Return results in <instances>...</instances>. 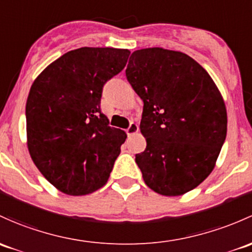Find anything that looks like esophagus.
<instances>
[{"instance_id":"1","label":"esophagus","mask_w":252,"mask_h":252,"mask_svg":"<svg viewBox=\"0 0 252 252\" xmlns=\"http://www.w3.org/2000/svg\"><path fill=\"white\" fill-rule=\"evenodd\" d=\"M126 131L128 134V136H133L134 134H136L139 131V126H137L136 123H130V126H129V128Z\"/></svg>"}]
</instances>
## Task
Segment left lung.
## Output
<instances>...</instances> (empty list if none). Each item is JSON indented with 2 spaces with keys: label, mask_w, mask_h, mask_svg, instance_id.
Listing matches in <instances>:
<instances>
[{
  "label": "left lung",
  "mask_w": 252,
  "mask_h": 252,
  "mask_svg": "<svg viewBox=\"0 0 252 252\" xmlns=\"http://www.w3.org/2000/svg\"><path fill=\"white\" fill-rule=\"evenodd\" d=\"M126 79L144 101L140 130L146 150L135 156L145 184L176 197L215 168L227 134V111L215 82L194 59L175 50H135Z\"/></svg>",
  "instance_id": "8db88e82"
}]
</instances>
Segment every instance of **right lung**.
I'll return each mask as SVG.
<instances>
[{"mask_svg": "<svg viewBox=\"0 0 252 252\" xmlns=\"http://www.w3.org/2000/svg\"><path fill=\"white\" fill-rule=\"evenodd\" d=\"M130 52L83 47L65 53L35 79L26 101L31 158L60 192L86 195L107 182L126 134L100 110L104 84Z\"/></svg>", "mask_w": 252, "mask_h": 252, "instance_id": "1", "label": "right lung"}]
</instances>
